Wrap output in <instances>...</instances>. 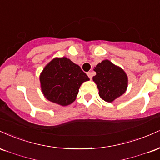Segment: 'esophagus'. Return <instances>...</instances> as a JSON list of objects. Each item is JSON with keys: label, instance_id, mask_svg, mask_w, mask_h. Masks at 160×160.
Here are the masks:
<instances>
[{"label": "esophagus", "instance_id": "esophagus-1", "mask_svg": "<svg viewBox=\"0 0 160 160\" xmlns=\"http://www.w3.org/2000/svg\"><path fill=\"white\" fill-rule=\"evenodd\" d=\"M87 75H88V77L90 78V80H92V72H88Z\"/></svg>", "mask_w": 160, "mask_h": 160}]
</instances>
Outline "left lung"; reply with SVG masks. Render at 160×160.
I'll use <instances>...</instances> for the list:
<instances>
[{
    "mask_svg": "<svg viewBox=\"0 0 160 160\" xmlns=\"http://www.w3.org/2000/svg\"><path fill=\"white\" fill-rule=\"evenodd\" d=\"M96 75L92 78L98 89V94L104 101L113 102L126 92L128 87L126 73L111 61L104 59L94 68Z\"/></svg>",
    "mask_w": 160,
    "mask_h": 160,
    "instance_id": "1",
    "label": "left lung"
}]
</instances>
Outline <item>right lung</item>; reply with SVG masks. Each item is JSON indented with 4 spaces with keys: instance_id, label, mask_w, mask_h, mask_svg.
I'll use <instances>...</instances> for the list:
<instances>
[{
    "instance_id": "right-lung-1",
    "label": "right lung",
    "mask_w": 160,
    "mask_h": 160,
    "mask_svg": "<svg viewBox=\"0 0 160 160\" xmlns=\"http://www.w3.org/2000/svg\"><path fill=\"white\" fill-rule=\"evenodd\" d=\"M89 78L78 65L66 58H54L40 74V88L47 100L61 106L74 102L79 89Z\"/></svg>"
}]
</instances>
